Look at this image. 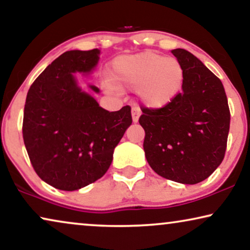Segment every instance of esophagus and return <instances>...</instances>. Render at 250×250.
<instances>
[{"label":"esophagus","instance_id":"1","mask_svg":"<svg viewBox=\"0 0 250 250\" xmlns=\"http://www.w3.org/2000/svg\"><path fill=\"white\" fill-rule=\"evenodd\" d=\"M140 115H141V110H140L139 107H132V118L133 122L138 123Z\"/></svg>","mask_w":250,"mask_h":250}]
</instances>
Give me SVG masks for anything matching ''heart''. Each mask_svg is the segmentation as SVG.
I'll return each instance as SVG.
<instances>
[{"mask_svg":"<svg viewBox=\"0 0 250 250\" xmlns=\"http://www.w3.org/2000/svg\"><path fill=\"white\" fill-rule=\"evenodd\" d=\"M184 78L182 63L156 52L123 56L112 63L111 81L119 86L138 88L141 101L162 108L180 93Z\"/></svg>","mask_w":250,"mask_h":250,"instance_id":"1","label":"heart"}]
</instances>
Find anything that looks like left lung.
<instances>
[{
  "mask_svg": "<svg viewBox=\"0 0 250 250\" xmlns=\"http://www.w3.org/2000/svg\"><path fill=\"white\" fill-rule=\"evenodd\" d=\"M172 53L182 63V90L165 107H143V149L158 175L183 184L206 180L227 150L230 109L220 78L189 51Z\"/></svg>",
  "mask_w": 250,
  "mask_h": 250,
  "instance_id": "1",
  "label": "left lung"
}]
</instances>
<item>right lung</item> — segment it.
I'll return each instance as SVG.
<instances>
[{
	"instance_id": "add662e5",
	"label": "right lung",
	"mask_w": 250,
	"mask_h": 250,
	"mask_svg": "<svg viewBox=\"0 0 250 250\" xmlns=\"http://www.w3.org/2000/svg\"><path fill=\"white\" fill-rule=\"evenodd\" d=\"M99 53L98 49L62 53L27 93L23 142L34 170L56 189L78 190L104 176L132 124L129 105L110 112L77 86L73 73L91 71Z\"/></svg>"
}]
</instances>
